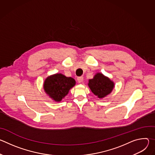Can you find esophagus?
<instances>
[{
    "mask_svg": "<svg viewBox=\"0 0 155 155\" xmlns=\"http://www.w3.org/2000/svg\"><path fill=\"white\" fill-rule=\"evenodd\" d=\"M77 81L79 82V83H81L83 81V77H78L77 78Z\"/></svg>",
    "mask_w": 155,
    "mask_h": 155,
    "instance_id": "obj_1",
    "label": "esophagus"
}]
</instances>
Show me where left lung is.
Here are the masks:
<instances>
[{"label":"left lung","instance_id":"obj_1","mask_svg":"<svg viewBox=\"0 0 155 155\" xmlns=\"http://www.w3.org/2000/svg\"><path fill=\"white\" fill-rule=\"evenodd\" d=\"M88 86L92 93L99 99H102L110 94L115 87V83L102 73H97L88 81Z\"/></svg>","mask_w":155,"mask_h":155}]
</instances>
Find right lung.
Wrapping results in <instances>:
<instances>
[{"label":"right lung","mask_w":155,"mask_h":155,"mask_svg":"<svg viewBox=\"0 0 155 155\" xmlns=\"http://www.w3.org/2000/svg\"><path fill=\"white\" fill-rule=\"evenodd\" d=\"M75 83V80L72 77H67L62 74H55L48 76L45 80L43 89L52 100L61 102L68 94Z\"/></svg>","instance_id":"add662e5"}]
</instances>
